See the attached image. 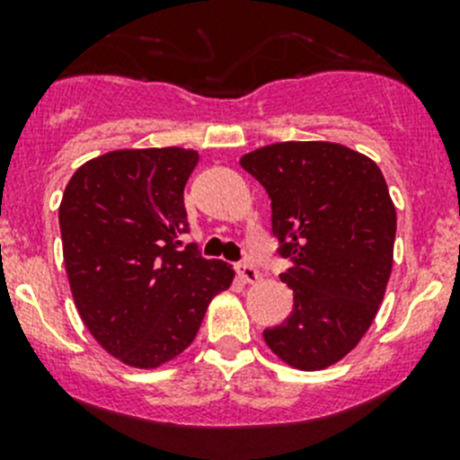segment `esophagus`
I'll return each mask as SVG.
<instances>
[{"mask_svg":"<svg viewBox=\"0 0 460 460\" xmlns=\"http://www.w3.org/2000/svg\"><path fill=\"white\" fill-rule=\"evenodd\" d=\"M238 273H240V278H243L244 282H256L260 278V271L256 267H253L252 262H240L238 264Z\"/></svg>","mask_w":460,"mask_h":460,"instance_id":"34e87169","label":"esophagus"}]
</instances>
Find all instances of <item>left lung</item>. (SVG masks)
<instances>
[{"mask_svg":"<svg viewBox=\"0 0 460 460\" xmlns=\"http://www.w3.org/2000/svg\"><path fill=\"white\" fill-rule=\"evenodd\" d=\"M271 198V231L289 260L285 323L264 329L269 349L305 372L345 358L369 324L394 262L396 208L367 155L333 142H278L240 160Z\"/></svg>","mask_w":460,"mask_h":460,"instance_id":"8db88e82","label":"left lung"}]
</instances>
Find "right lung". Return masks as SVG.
<instances>
[{"mask_svg":"<svg viewBox=\"0 0 460 460\" xmlns=\"http://www.w3.org/2000/svg\"><path fill=\"white\" fill-rule=\"evenodd\" d=\"M191 148H122L73 173L59 204L64 264L86 329L124 365L153 369L196 338L234 269L182 247Z\"/></svg>","mask_w":460,"mask_h":460,"instance_id":"obj_1","label":"right lung"}]
</instances>
